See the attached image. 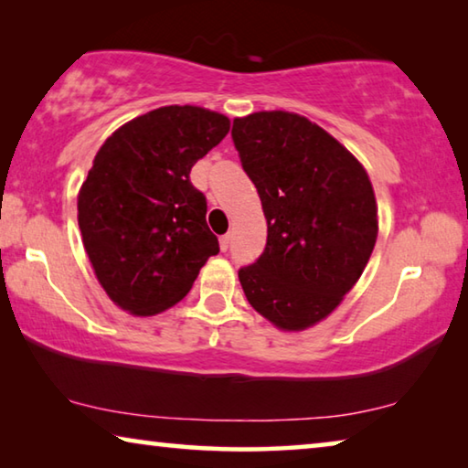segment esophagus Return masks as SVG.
Wrapping results in <instances>:
<instances>
[{
    "mask_svg": "<svg viewBox=\"0 0 468 468\" xmlns=\"http://www.w3.org/2000/svg\"><path fill=\"white\" fill-rule=\"evenodd\" d=\"M218 243H220V250H223V251H227V248H229V243H231V235H223V237H220V239H218Z\"/></svg>",
    "mask_w": 468,
    "mask_h": 468,
    "instance_id": "esophagus-1",
    "label": "esophagus"
}]
</instances>
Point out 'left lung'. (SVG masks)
<instances>
[{"mask_svg": "<svg viewBox=\"0 0 468 468\" xmlns=\"http://www.w3.org/2000/svg\"><path fill=\"white\" fill-rule=\"evenodd\" d=\"M243 171L268 223L266 250L239 271L250 305L284 332L315 326L366 271L378 239L374 186L351 150L291 111L233 120Z\"/></svg>", "mask_w": 468, "mask_h": 468, "instance_id": "left-lung-1", "label": "left lung"}]
</instances>
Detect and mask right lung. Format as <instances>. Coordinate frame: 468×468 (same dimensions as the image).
Returning a JSON list of instances; mask_svg holds the SVG:
<instances>
[{"instance_id": "right-lung-1", "label": "right lung", "mask_w": 468, "mask_h": 468, "mask_svg": "<svg viewBox=\"0 0 468 468\" xmlns=\"http://www.w3.org/2000/svg\"><path fill=\"white\" fill-rule=\"evenodd\" d=\"M229 130L231 120L217 111L169 105L102 142L78 192V227L94 276L123 312L169 310L218 253L189 171Z\"/></svg>"}]
</instances>
